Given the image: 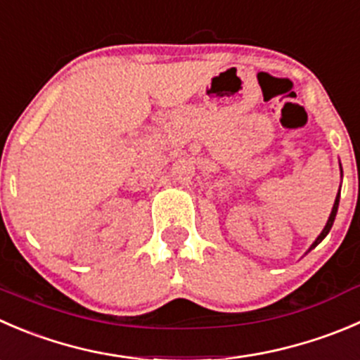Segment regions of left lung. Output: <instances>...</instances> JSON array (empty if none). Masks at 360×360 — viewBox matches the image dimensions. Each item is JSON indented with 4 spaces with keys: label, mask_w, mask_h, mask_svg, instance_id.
<instances>
[{
    "label": "left lung",
    "mask_w": 360,
    "mask_h": 360,
    "mask_svg": "<svg viewBox=\"0 0 360 360\" xmlns=\"http://www.w3.org/2000/svg\"><path fill=\"white\" fill-rule=\"evenodd\" d=\"M340 170H341V177H343V169H341V163H340ZM340 191H341V186H340ZM340 191H338V195H336V200H334V205H333V211H330V214H329V219H327L326 226H323V230H322V232H320V236L316 237V239H315V243H313L311 246H309V250H308V251H311L313 248H316V246H319V244L322 243L323 239H326V237H327V233L330 232V229H333V223H334V219H336V214H338V207H340Z\"/></svg>",
    "instance_id": "left-lung-1"
}]
</instances>
